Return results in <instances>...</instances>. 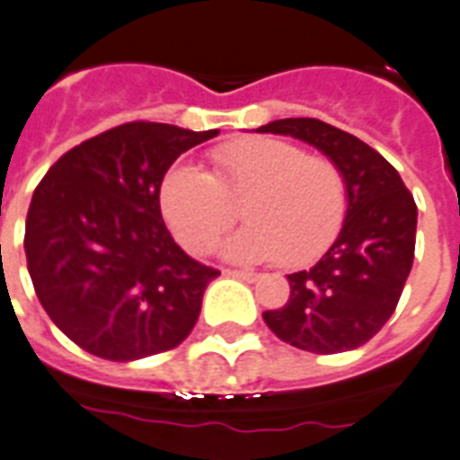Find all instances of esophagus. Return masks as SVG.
I'll use <instances>...</instances> for the list:
<instances>
[{"instance_id":"34e87169","label":"esophagus","mask_w":460,"mask_h":460,"mask_svg":"<svg viewBox=\"0 0 460 460\" xmlns=\"http://www.w3.org/2000/svg\"><path fill=\"white\" fill-rule=\"evenodd\" d=\"M226 275H233V278H240V280H247V282L259 280V273H252V270H237V268H226Z\"/></svg>"}]
</instances>
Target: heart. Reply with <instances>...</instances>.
I'll list each match as a JSON object with an SVG mask.
<instances>
[{
    "label": "heart",
    "mask_w": 460,
    "mask_h": 460,
    "mask_svg": "<svg viewBox=\"0 0 460 460\" xmlns=\"http://www.w3.org/2000/svg\"><path fill=\"white\" fill-rule=\"evenodd\" d=\"M249 226L223 244L234 261L299 268L330 249L347 216V180L328 156L288 139L247 137L216 146L211 172L175 166L164 175L159 207L175 240L204 253L237 220Z\"/></svg>",
    "instance_id": "heart-1"
}]
</instances>
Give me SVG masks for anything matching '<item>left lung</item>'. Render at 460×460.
<instances>
[{"label":"left lung","mask_w":460,"mask_h":460,"mask_svg":"<svg viewBox=\"0 0 460 460\" xmlns=\"http://www.w3.org/2000/svg\"><path fill=\"white\" fill-rule=\"evenodd\" d=\"M259 132L292 135L332 159L349 207L332 247L288 275L289 299L263 321L282 341L314 354L351 351L394 314L416 252L418 207L402 175L373 146L318 119H282Z\"/></svg>","instance_id":"1"}]
</instances>
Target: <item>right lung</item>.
Here are the masks:
<instances>
[{"label":"right lung","mask_w":460,"mask_h":460,"mask_svg":"<svg viewBox=\"0 0 460 460\" xmlns=\"http://www.w3.org/2000/svg\"><path fill=\"white\" fill-rule=\"evenodd\" d=\"M135 120L66 152L32 194L25 259L54 325L106 361L175 349L218 270L187 256L161 218L172 161L216 137Z\"/></svg>","instance_id":"1"}]
</instances>
